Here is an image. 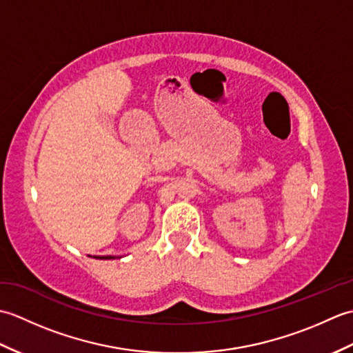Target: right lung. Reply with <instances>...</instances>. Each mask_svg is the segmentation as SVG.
<instances>
[{
  "mask_svg": "<svg viewBox=\"0 0 353 353\" xmlns=\"http://www.w3.org/2000/svg\"><path fill=\"white\" fill-rule=\"evenodd\" d=\"M104 258H106V259H112V256H104Z\"/></svg>",
  "mask_w": 353,
  "mask_h": 353,
  "instance_id": "add662e5",
  "label": "right lung"
}]
</instances>
